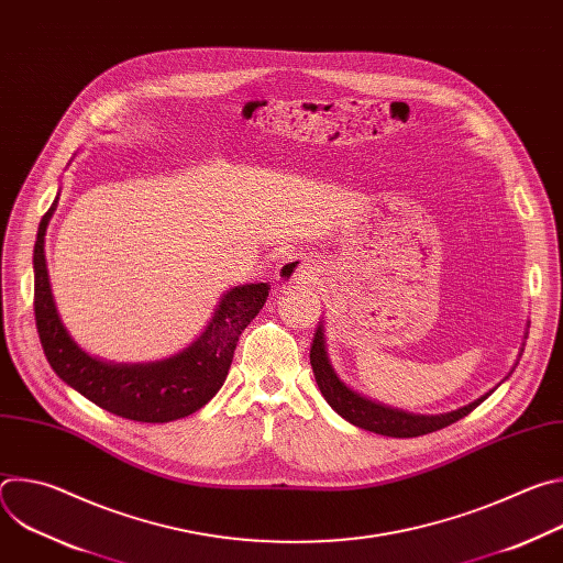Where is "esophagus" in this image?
<instances>
[{"mask_svg":"<svg viewBox=\"0 0 563 563\" xmlns=\"http://www.w3.org/2000/svg\"><path fill=\"white\" fill-rule=\"evenodd\" d=\"M311 278H313V267L298 256L283 258V263L276 269V280L283 289L289 285H296V283H309Z\"/></svg>","mask_w":563,"mask_h":563,"instance_id":"1","label":"esophagus"}]
</instances>
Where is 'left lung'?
Masks as SVG:
<instances>
[{"instance_id":"obj_1","label":"left lung","mask_w":563,"mask_h":563,"mask_svg":"<svg viewBox=\"0 0 563 563\" xmlns=\"http://www.w3.org/2000/svg\"><path fill=\"white\" fill-rule=\"evenodd\" d=\"M521 352H523V347H521ZM309 363H311L320 394L325 396V400L336 415H341L345 421H350L356 428H363L367 432H376L383 437H394V439H412V437H421V434H430L441 428H448V426L456 423L459 419L467 417L476 406L484 404V400L495 391V389H490L484 396L472 400V404H467L459 410H452V412H443V415H412L406 410L389 408L385 404H376V400L352 389L336 374V369L330 361V354H328V339H325L323 320H320L318 330L313 334Z\"/></svg>"}]
</instances>
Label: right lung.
<instances>
[{
  "label": "right lung",
  "instance_id": "1",
  "mask_svg": "<svg viewBox=\"0 0 563 563\" xmlns=\"http://www.w3.org/2000/svg\"><path fill=\"white\" fill-rule=\"evenodd\" d=\"M44 213L35 252V323L53 372L75 391L115 417L140 423H169L194 415L222 387L238 336L269 296V283L238 285L224 291L205 332L183 352L153 363H111L79 347L64 328L48 278L44 238L57 209Z\"/></svg>",
  "mask_w": 563,
  "mask_h": 563
}]
</instances>
